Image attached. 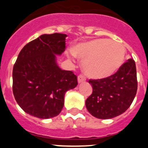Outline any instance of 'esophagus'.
I'll use <instances>...</instances> for the list:
<instances>
[{
  "label": "esophagus",
  "instance_id": "obj_1",
  "mask_svg": "<svg viewBox=\"0 0 148 148\" xmlns=\"http://www.w3.org/2000/svg\"><path fill=\"white\" fill-rule=\"evenodd\" d=\"M86 81V77H84V76L82 75V74H80V75H79L78 77V82L79 83H82V82H84Z\"/></svg>",
  "mask_w": 148,
  "mask_h": 148
}]
</instances>
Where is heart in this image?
Listing matches in <instances>:
<instances>
[{
  "mask_svg": "<svg viewBox=\"0 0 148 148\" xmlns=\"http://www.w3.org/2000/svg\"><path fill=\"white\" fill-rule=\"evenodd\" d=\"M74 56L84 62L88 76L102 79L112 75L123 64L125 48L122 44L107 38H98L81 43L72 49Z\"/></svg>",
  "mask_w": 148,
  "mask_h": 148,
  "instance_id": "1",
  "label": "heart"
}]
</instances>
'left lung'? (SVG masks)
<instances>
[{
	"label": "left lung",
	"instance_id": "8db88e82",
	"mask_svg": "<svg viewBox=\"0 0 148 148\" xmlns=\"http://www.w3.org/2000/svg\"><path fill=\"white\" fill-rule=\"evenodd\" d=\"M89 83L93 91L85 102L88 112L104 120L120 115L131 105L138 90L135 61L128 59L113 75L101 79H89Z\"/></svg>",
	"mask_w": 148,
	"mask_h": 148
}]
</instances>
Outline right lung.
<instances>
[{
  "label": "right lung",
  "instance_id": "1",
  "mask_svg": "<svg viewBox=\"0 0 148 148\" xmlns=\"http://www.w3.org/2000/svg\"><path fill=\"white\" fill-rule=\"evenodd\" d=\"M64 34H43L28 43L13 69V92L22 110L40 119L57 116L64 107L65 93L78 84L71 71L59 68L56 55L65 51Z\"/></svg>",
  "mask_w": 148,
  "mask_h": 148
}]
</instances>
